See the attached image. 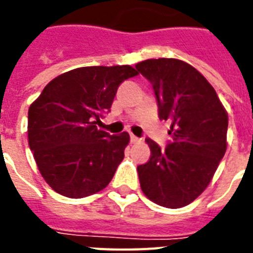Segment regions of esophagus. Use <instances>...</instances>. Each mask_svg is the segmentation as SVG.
I'll use <instances>...</instances> for the list:
<instances>
[{
  "instance_id": "esophagus-1",
  "label": "esophagus",
  "mask_w": 253,
  "mask_h": 253,
  "mask_svg": "<svg viewBox=\"0 0 253 253\" xmlns=\"http://www.w3.org/2000/svg\"><path fill=\"white\" fill-rule=\"evenodd\" d=\"M130 140H131V143H139V142H142V139L138 138V136H135V135H131V136H130Z\"/></svg>"
}]
</instances>
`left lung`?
<instances>
[{"mask_svg": "<svg viewBox=\"0 0 253 253\" xmlns=\"http://www.w3.org/2000/svg\"><path fill=\"white\" fill-rule=\"evenodd\" d=\"M135 68L154 87L159 118L170 122L166 148L146 139L151 158L136 168L140 188L155 204L182 208L204 192L223 159L227 113L214 87L185 61L151 59Z\"/></svg>", "mask_w": 253, "mask_h": 253, "instance_id": "8db88e82", "label": "left lung"}]
</instances>
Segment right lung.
<instances>
[{
    "label": "right lung",
    "mask_w": 253,
    "mask_h": 253,
    "mask_svg": "<svg viewBox=\"0 0 253 253\" xmlns=\"http://www.w3.org/2000/svg\"><path fill=\"white\" fill-rule=\"evenodd\" d=\"M138 75L130 65L84 67L53 79L29 109V146L51 188L83 198L106 188L130 136L97 125L110 111L118 86Z\"/></svg>",
    "instance_id": "add662e5"
}]
</instances>
